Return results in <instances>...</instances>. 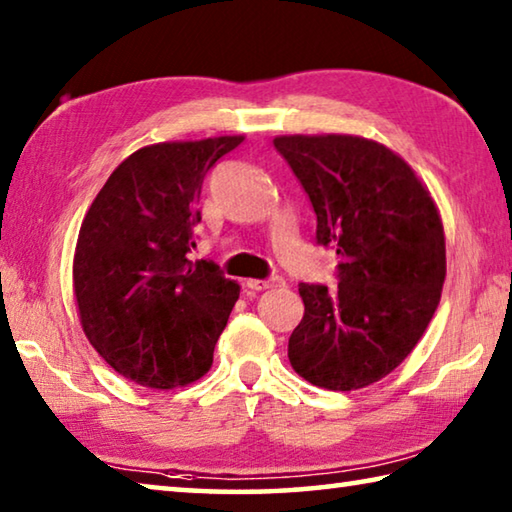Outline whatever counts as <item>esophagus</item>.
I'll list each match as a JSON object with an SVG mask.
<instances>
[{
    "label": "esophagus",
    "mask_w": 512,
    "mask_h": 512,
    "mask_svg": "<svg viewBox=\"0 0 512 512\" xmlns=\"http://www.w3.org/2000/svg\"><path fill=\"white\" fill-rule=\"evenodd\" d=\"M285 281L281 279V276H270V279H249L247 281V288L249 290H274V288H283Z\"/></svg>",
    "instance_id": "esophagus-1"
}]
</instances>
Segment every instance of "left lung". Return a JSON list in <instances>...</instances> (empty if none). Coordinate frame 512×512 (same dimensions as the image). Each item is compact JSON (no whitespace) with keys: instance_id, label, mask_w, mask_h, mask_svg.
<instances>
[{"instance_id":"1","label":"left lung","mask_w":512,"mask_h":512,"mask_svg":"<svg viewBox=\"0 0 512 512\" xmlns=\"http://www.w3.org/2000/svg\"><path fill=\"white\" fill-rule=\"evenodd\" d=\"M274 148L310 197L317 245L339 256L335 290L299 285L306 312L290 364L330 391L369 387L414 351L441 301V215L407 161L378 141L292 134Z\"/></svg>"}]
</instances>
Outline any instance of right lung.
<instances>
[{
	"mask_svg": "<svg viewBox=\"0 0 512 512\" xmlns=\"http://www.w3.org/2000/svg\"><path fill=\"white\" fill-rule=\"evenodd\" d=\"M245 137L146 146L119 164L78 233L74 292L89 342L141 387L175 389L211 369L240 285L188 261L202 182Z\"/></svg>",
	"mask_w": 512,
	"mask_h": 512,
	"instance_id": "add662e5",
	"label": "right lung"
}]
</instances>
